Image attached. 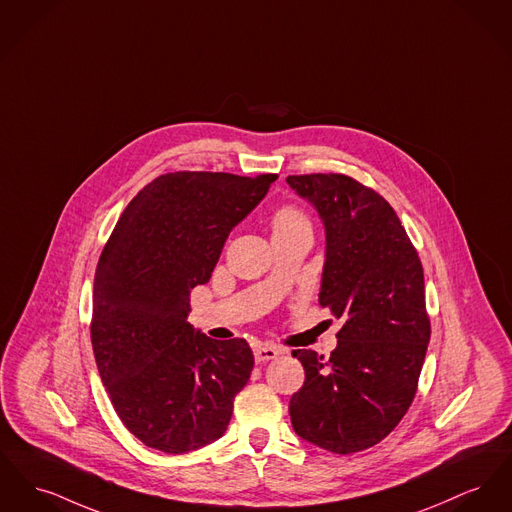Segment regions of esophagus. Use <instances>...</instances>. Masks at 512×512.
Masks as SVG:
<instances>
[{
  "instance_id": "1",
  "label": "esophagus",
  "mask_w": 512,
  "mask_h": 512,
  "mask_svg": "<svg viewBox=\"0 0 512 512\" xmlns=\"http://www.w3.org/2000/svg\"><path fill=\"white\" fill-rule=\"evenodd\" d=\"M253 354H255V361L257 363H265V361L278 358L282 354V350L276 348V346H271V344H259V346H255Z\"/></svg>"
}]
</instances>
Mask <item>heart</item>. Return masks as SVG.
<instances>
[{
  "label": "heart",
  "mask_w": 512,
  "mask_h": 512,
  "mask_svg": "<svg viewBox=\"0 0 512 512\" xmlns=\"http://www.w3.org/2000/svg\"><path fill=\"white\" fill-rule=\"evenodd\" d=\"M303 214L294 207H282L274 212L272 216V228H282V226H290L296 222H303Z\"/></svg>",
  "instance_id": "obj_1"
}]
</instances>
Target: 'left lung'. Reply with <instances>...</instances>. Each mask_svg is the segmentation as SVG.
<instances>
[{
	"mask_svg": "<svg viewBox=\"0 0 512 512\" xmlns=\"http://www.w3.org/2000/svg\"><path fill=\"white\" fill-rule=\"evenodd\" d=\"M323 220L327 253L319 303L336 319L329 358L294 350L305 369L290 398L301 439L336 454L381 443L408 412L431 325L423 267L391 205L344 174L288 176Z\"/></svg>",
	"mask_w": 512,
	"mask_h": 512,
	"instance_id": "obj_1",
	"label": "left lung"
}]
</instances>
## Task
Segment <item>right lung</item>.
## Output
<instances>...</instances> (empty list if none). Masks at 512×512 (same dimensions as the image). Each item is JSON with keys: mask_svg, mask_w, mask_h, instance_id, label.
Returning <instances> with one entry per match:
<instances>
[{"mask_svg": "<svg viewBox=\"0 0 512 512\" xmlns=\"http://www.w3.org/2000/svg\"><path fill=\"white\" fill-rule=\"evenodd\" d=\"M276 174L174 172L121 212L94 274L91 340L100 379L123 425L147 447L195 451L224 435L253 352L187 323L189 294L209 282L232 228Z\"/></svg>", "mask_w": 512, "mask_h": 512, "instance_id": "right-lung-1", "label": "right lung"}]
</instances>
